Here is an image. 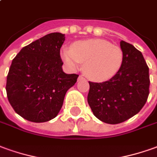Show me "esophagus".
<instances>
[{
    "instance_id": "obj_1",
    "label": "esophagus",
    "mask_w": 157,
    "mask_h": 157,
    "mask_svg": "<svg viewBox=\"0 0 157 157\" xmlns=\"http://www.w3.org/2000/svg\"><path fill=\"white\" fill-rule=\"evenodd\" d=\"M82 80H85V78L83 77V76H82V75H80L78 77V82H80V81H82Z\"/></svg>"
}]
</instances>
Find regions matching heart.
<instances>
[{
  "label": "heart",
  "mask_w": 157,
  "mask_h": 157,
  "mask_svg": "<svg viewBox=\"0 0 157 157\" xmlns=\"http://www.w3.org/2000/svg\"><path fill=\"white\" fill-rule=\"evenodd\" d=\"M61 58L68 67L77 70L84 64V73L91 81L107 82L120 71L124 55L121 48L103 39L76 41L62 48Z\"/></svg>",
  "instance_id": "heart-1"
}]
</instances>
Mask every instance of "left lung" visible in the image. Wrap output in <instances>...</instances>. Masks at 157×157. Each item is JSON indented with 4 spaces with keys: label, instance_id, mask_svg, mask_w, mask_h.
<instances>
[{
    "label": "left lung",
    "instance_id": "8db88e82",
    "mask_svg": "<svg viewBox=\"0 0 157 157\" xmlns=\"http://www.w3.org/2000/svg\"><path fill=\"white\" fill-rule=\"evenodd\" d=\"M124 59L120 71L107 82H89L87 102L94 115L108 124H118L140 112L147 101L149 68L132 44L120 42Z\"/></svg>",
    "mask_w": 157,
    "mask_h": 157
}]
</instances>
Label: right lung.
Masks as SVG:
<instances>
[{
  "label": "right lung",
  "instance_id": "obj_1",
  "mask_svg": "<svg viewBox=\"0 0 157 157\" xmlns=\"http://www.w3.org/2000/svg\"><path fill=\"white\" fill-rule=\"evenodd\" d=\"M64 34H48L21 49L12 62L6 77V95L20 117L32 122L55 118L66 92L78 75L63 71L60 48Z\"/></svg>",
  "mask_w": 157,
  "mask_h": 157
}]
</instances>
